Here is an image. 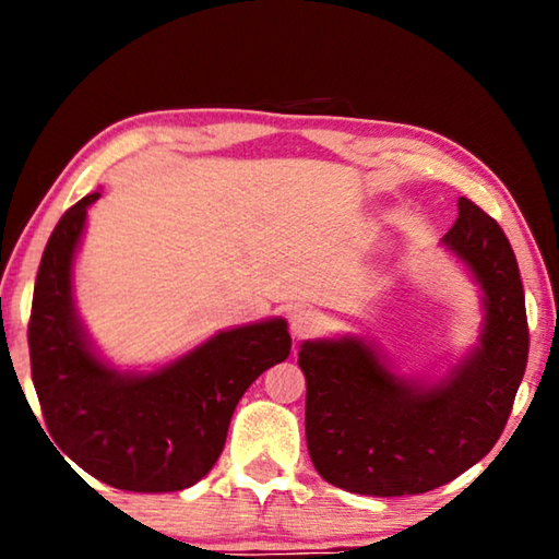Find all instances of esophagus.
Masks as SVG:
<instances>
[{"label": "esophagus", "instance_id": "obj_1", "mask_svg": "<svg viewBox=\"0 0 559 559\" xmlns=\"http://www.w3.org/2000/svg\"><path fill=\"white\" fill-rule=\"evenodd\" d=\"M320 325H323V320H320L313 308H298L296 313L290 316V330L296 340H308L318 335Z\"/></svg>", "mask_w": 559, "mask_h": 559}]
</instances>
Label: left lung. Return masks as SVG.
I'll return each mask as SVG.
<instances>
[{
    "instance_id": "1",
    "label": "left lung",
    "mask_w": 559,
    "mask_h": 559,
    "mask_svg": "<svg viewBox=\"0 0 559 559\" xmlns=\"http://www.w3.org/2000/svg\"><path fill=\"white\" fill-rule=\"evenodd\" d=\"M443 243L486 293L480 347L447 382L406 384L362 340L306 343V441L328 484L359 496H414L449 484L496 447L527 365L518 261L500 224L466 197Z\"/></svg>"
}]
</instances>
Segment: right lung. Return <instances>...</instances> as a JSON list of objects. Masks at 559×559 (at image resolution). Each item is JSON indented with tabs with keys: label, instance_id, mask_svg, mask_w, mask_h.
<instances>
[{
	"label": "right lung",
	"instance_id": "obj_1",
	"mask_svg": "<svg viewBox=\"0 0 559 559\" xmlns=\"http://www.w3.org/2000/svg\"><path fill=\"white\" fill-rule=\"evenodd\" d=\"M98 197L66 210L46 241L26 330L34 390L51 439L88 476L132 493L182 490L219 459L241 394L290 355L286 320L226 330L147 377L108 370L71 300L73 251Z\"/></svg>",
	"mask_w": 559,
	"mask_h": 559
}]
</instances>
